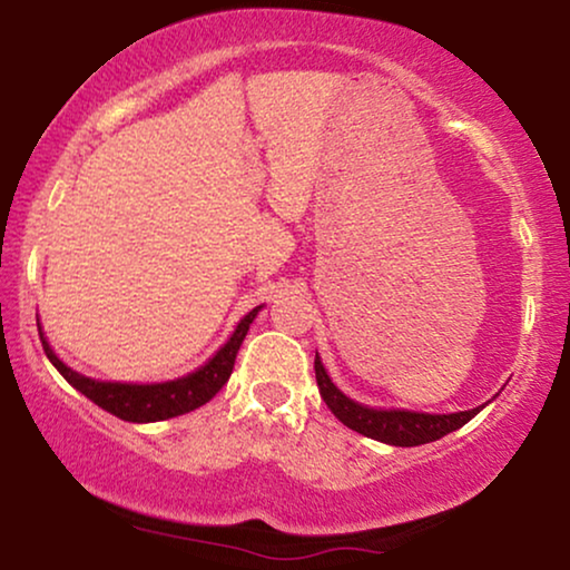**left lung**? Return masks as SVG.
<instances>
[{
  "instance_id": "left-lung-1",
  "label": "left lung",
  "mask_w": 570,
  "mask_h": 570,
  "mask_svg": "<svg viewBox=\"0 0 570 570\" xmlns=\"http://www.w3.org/2000/svg\"><path fill=\"white\" fill-rule=\"evenodd\" d=\"M318 394L326 402V407L334 412L340 423H345L353 431L368 435V439L392 443V446H420V443L439 441L443 435L456 431L464 423L478 415L480 407L451 412V415H425V412H404V410H371L363 407L340 392L326 376L322 361H314Z\"/></svg>"
}]
</instances>
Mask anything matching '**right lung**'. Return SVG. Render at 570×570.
Here are the masks:
<instances>
[{"label": "right lung", "instance_id": "right-lung-1", "mask_svg": "<svg viewBox=\"0 0 570 570\" xmlns=\"http://www.w3.org/2000/svg\"><path fill=\"white\" fill-rule=\"evenodd\" d=\"M262 306L240 318V324L233 332V337L225 342V345L217 350L215 357L202 365L199 371L189 373V376L166 381V384H111V381H96L82 376V373H75L67 368L65 363L53 355L49 342L41 334V326H38V334H41L43 353L49 355L61 376H65L69 384H72L77 392H82L90 402H96L98 407H104L111 415L129 420V423H155V420H168L176 415H184V412H191L207 404L213 396L225 386V381L230 379L233 365H236V355L240 342H244L248 324L254 322V316L259 314Z\"/></svg>", "mask_w": 570, "mask_h": 570}]
</instances>
